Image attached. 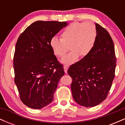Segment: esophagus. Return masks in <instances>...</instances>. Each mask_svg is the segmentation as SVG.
I'll return each instance as SVG.
<instances>
[{"label": "esophagus", "mask_w": 125, "mask_h": 125, "mask_svg": "<svg viewBox=\"0 0 125 125\" xmlns=\"http://www.w3.org/2000/svg\"><path fill=\"white\" fill-rule=\"evenodd\" d=\"M63 68H64V72H65V73H67V70H68V68H69V66L68 65H64Z\"/></svg>", "instance_id": "obj_1"}]
</instances>
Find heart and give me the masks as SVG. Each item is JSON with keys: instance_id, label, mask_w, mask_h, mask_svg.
Returning a JSON list of instances; mask_svg holds the SVG:
<instances>
[{"instance_id": "obj_1", "label": "heart", "mask_w": 125, "mask_h": 125, "mask_svg": "<svg viewBox=\"0 0 125 125\" xmlns=\"http://www.w3.org/2000/svg\"><path fill=\"white\" fill-rule=\"evenodd\" d=\"M60 37L61 40L52 38L50 46L59 58L63 56L69 48L71 52L61 61L62 63L69 65L77 62L79 56L84 58L91 53L96 41L97 31L92 22H74L64 29Z\"/></svg>"}]
</instances>
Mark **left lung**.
<instances>
[{
	"label": "left lung",
	"mask_w": 125,
	"mask_h": 125,
	"mask_svg": "<svg viewBox=\"0 0 125 125\" xmlns=\"http://www.w3.org/2000/svg\"><path fill=\"white\" fill-rule=\"evenodd\" d=\"M94 24L97 38L94 49L67 71L72 78L71 90L74 100L87 107L95 106L106 98L115 77L116 61L109 33L100 25Z\"/></svg>",
	"instance_id": "left-lung-1"
}]
</instances>
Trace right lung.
<instances>
[{
  "instance_id": "add662e5",
  "label": "right lung",
  "mask_w": 125,
  "mask_h": 125,
  "mask_svg": "<svg viewBox=\"0 0 125 125\" xmlns=\"http://www.w3.org/2000/svg\"><path fill=\"white\" fill-rule=\"evenodd\" d=\"M67 21H35L19 37L13 58L15 83L25 105L35 109L53 100L64 72L50 46L52 38Z\"/></svg>"
}]
</instances>
